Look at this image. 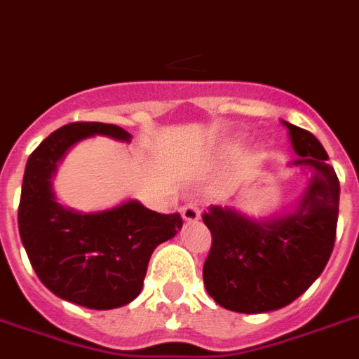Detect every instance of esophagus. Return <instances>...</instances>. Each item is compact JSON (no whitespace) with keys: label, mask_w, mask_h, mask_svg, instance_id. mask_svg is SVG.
Segmentation results:
<instances>
[{"label":"esophagus","mask_w":359,"mask_h":359,"mask_svg":"<svg viewBox=\"0 0 359 359\" xmlns=\"http://www.w3.org/2000/svg\"><path fill=\"white\" fill-rule=\"evenodd\" d=\"M180 215H182L184 223H195V221H199L201 212L195 205H186L180 208Z\"/></svg>","instance_id":"obj_1"}]
</instances>
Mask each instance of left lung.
<instances>
[{
  "mask_svg": "<svg viewBox=\"0 0 359 359\" xmlns=\"http://www.w3.org/2000/svg\"><path fill=\"white\" fill-rule=\"evenodd\" d=\"M282 125L297 154L290 165L310 175L295 205L267 217L230 206H210L203 215L212 232L205 287L217 304L238 313L291 304L319 278L336 241L339 180L328 154L311 133Z\"/></svg>",
  "mask_w": 359,
  "mask_h": 359,
  "instance_id": "1",
  "label": "left lung"
}]
</instances>
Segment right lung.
<instances>
[{
    "label": "right lung",
    "mask_w": 359,
    "mask_h": 359,
    "mask_svg": "<svg viewBox=\"0 0 359 359\" xmlns=\"http://www.w3.org/2000/svg\"><path fill=\"white\" fill-rule=\"evenodd\" d=\"M94 136L127 144L133 138L109 123H69L49 134L25 165L18 229L34 273L51 293L90 310H114L140 295L153 250L175 238L182 219L136 199L97 212L58 203V164L74 145Z\"/></svg>",
    "instance_id": "1"
}]
</instances>
